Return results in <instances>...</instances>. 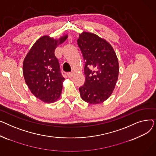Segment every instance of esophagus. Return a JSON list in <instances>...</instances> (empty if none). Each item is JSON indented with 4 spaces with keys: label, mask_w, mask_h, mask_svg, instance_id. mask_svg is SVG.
Returning <instances> with one entry per match:
<instances>
[{
    "label": "esophagus",
    "mask_w": 156,
    "mask_h": 156,
    "mask_svg": "<svg viewBox=\"0 0 156 156\" xmlns=\"http://www.w3.org/2000/svg\"><path fill=\"white\" fill-rule=\"evenodd\" d=\"M67 76H68V77H73V76H74V74H73V72H68L67 74Z\"/></svg>",
    "instance_id": "obj_1"
}]
</instances>
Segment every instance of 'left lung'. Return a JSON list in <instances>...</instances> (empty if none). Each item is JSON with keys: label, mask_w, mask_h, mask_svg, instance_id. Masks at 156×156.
Masks as SVG:
<instances>
[{"label": "left lung", "mask_w": 156, "mask_h": 156, "mask_svg": "<svg viewBox=\"0 0 156 156\" xmlns=\"http://www.w3.org/2000/svg\"><path fill=\"white\" fill-rule=\"evenodd\" d=\"M77 44L85 60L86 81L79 89L80 96L89 104L103 103L112 95L118 80L116 53L106 40L92 33L79 34Z\"/></svg>", "instance_id": "1"}]
</instances>
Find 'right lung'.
Masks as SVG:
<instances>
[{
	"mask_svg": "<svg viewBox=\"0 0 156 156\" xmlns=\"http://www.w3.org/2000/svg\"><path fill=\"white\" fill-rule=\"evenodd\" d=\"M67 37L66 34L57 40L47 35L41 36L24 60L23 72L26 83L33 94L44 103H54L60 97L65 79L61 74L55 50Z\"/></svg>",
	"mask_w": 156,
	"mask_h": 156,
	"instance_id": "add662e5",
	"label": "right lung"
}]
</instances>
